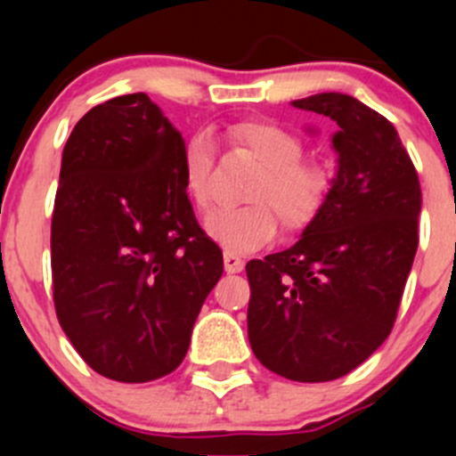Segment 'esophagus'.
Returning a JSON list of instances; mask_svg holds the SVG:
<instances>
[{
	"mask_svg": "<svg viewBox=\"0 0 456 456\" xmlns=\"http://www.w3.org/2000/svg\"><path fill=\"white\" fill-rule=\"evenodd\" d=\"M223 262H224V271H227V273H240V271L245 269V260H242L240 256L232 254V251H224Z\"/></svg>",
	"mask_w": 456,
	"mask_h": 456,
	"instance_id": "34e87169",
	"label": "esophagus"
}]
</instances>
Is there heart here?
Wrapping results in <instances>:
<instances>
[{"instance_id":"b5f03b06","label":"heart","mask_w":456,"mask_h":456,"mask_svg":"<svg viewBox=\"0 0 456 456\" xmlns=\"http://www.w3.org/2000/svg\"><path fill=\"white\" fill-rule=\"evenodd\" d=\"M233 150L249 154L262 167L249 191L254 205L240 209H216L205 218L211 240L229 251H256L278 233V218L287 232L309 227L324 207L330 176L324 167L302 160V142L269 121H242L224 132ZM214 145L207 136H194L183 151V187L199 209L211 200Z\"/></svg>"}]
</instances>
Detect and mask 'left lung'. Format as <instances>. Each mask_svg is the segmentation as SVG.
Here are the masks:
<instances>
[{"instance_id": "1", "label": "left lung", "mask_w": 456, "mask_h": 456, "mask_svg": "<svg viewBox=\"0 0 456 456\" xmlns=\"http://www.w3.org/2000/svg\"><path fill=\"white\" fill-rule=\"evenodd\" d=\"M335 121L338 174L302 238L247 262V329L262 366L330 381L366 362L393 330L419 245L421 187L393 123L342 92L293 101Z\"/></svg>"}]
</instances>
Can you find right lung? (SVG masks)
Masks as SVG:
<instances>
[{
  "instance_id": "add662e5",
  "label": "right lung",
  "mask_w": 456,
  "mask_h": 456,
  "mask_svg": "<svg viewBox=\"0 0 456 456\" xmlns=\"http://www.w3.org/2000/svg\"><path fill=\"white\" fill-rule=\"evenodd\" d=\"M181 132L145 92L114 96L63 147L54 196L53 296L59 324L99 375L142 384L190 348L223 275L183 187Z\"/></svg>"
}]
</instances>
